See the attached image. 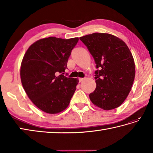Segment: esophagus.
Instances as JSON below:
<instances>
[{
    "label": "esophagus",
    "instance_id": "34e87169",
    "mask_svg": "<svg viewBox=\"0 0 153 153\" xmlns=\"http://www.w3.org/2000/svg\"><path fill=\"white\" fill-rule=\"evenodd\" d=\"M85 77H80V78H79V82H83V80H85Z\"/></svg>",
    "mask_w": 153,
    "mask_h": 153
}]
</instances>
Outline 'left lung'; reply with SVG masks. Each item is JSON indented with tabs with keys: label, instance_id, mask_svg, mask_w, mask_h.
I'll use <instances>...</instances> for the list:
<instances>
[{
	"label": "left lung",
	"instance_id": "1",
	"mask_svg": "<svg viewBox=\"0 0 153 153\" xmlns=\"http://www.w3.org/2000/svg\"><path fill=\"white\" fill-rule=\"evenodd\" d=\"M95 60V91L89 94L91 102L110 110L118 108L130 92L135 75L134 58L122 39L108 33H94L81 37Z\"/></svg>",
	"mask_w": 153,
	"mask_h": 153
}]
</instances>
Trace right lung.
<instances>
[{
  "instance_id": "1",
  "label": "right lung",
  "mask_w": 153,
  "mask_h": 153,
  "mask_svg": "<svg viewBox=\"0 0 153 153\" xmlns=\"http://www.w3.org/2000/svg\"><path fill=\"white\" fill-rule=\"evenodd\" d=\"M78 40V37L41 39L25 53L21 64V82L29 99L42 111L57 114L69 105L79 80L64 74Z\"/></svg>"
}]
</instances>
